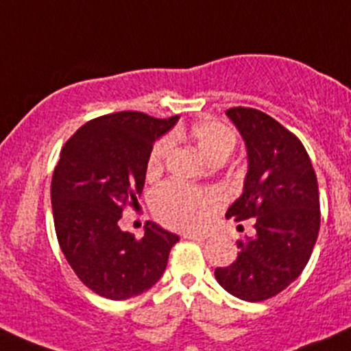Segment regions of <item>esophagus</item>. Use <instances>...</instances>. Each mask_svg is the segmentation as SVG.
<instances>
[{
  "label": "esophagus",
  "instance_id": "esophagus-1",
  "mask_svg": "<svg viewBox=\"0 0 351 351\" xmlns=\"http://www.w3.org/2000/svg\"><path fill=\"white\" fill-rule=\"evenodd\" d=\"M182 236H184L186 239H195V241H205L206 239V236L202 234V232H184Z\"/></svg>",
  "mask_w": 351,
  "mask_h": 351
}]
</instances>
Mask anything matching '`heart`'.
Returning a JSON list of instances; mask_svg holds the SVG:
<instances>
[{
	"instance_id": "1",
	"label": "heart",
	"mask_w": 351,
	"mask_h": 351,
	"mask_svg": "<svg viewBox=\"0 0 351 351\" xmlns=\"http://www.w3.org/2000/svg\"><path fill=\"white\" fill-rule=\"evenodd\" d=\"M188 136L203 156L213 162H223L236 148V132L219 120H199L189 128ZM170 136L158 139L152 148L146 162L148 176L162 170L167 156L172 152ZM219 203V196L210 191H198L178 182H167L152 193L153 213L170 228H202L208 220L210 212Z\"/></svg>"
}]
</instances>
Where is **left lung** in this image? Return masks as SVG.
Instances as JSON below:
<instances>
[{
	"label": "left lung",
	"mask_w": 351,
	"mask_h": 351,
	"mask_svg": "<svg viewBox=\"0 0 351 351\" xmlns=\"http://www.w3.org/2000/svg\"><path fill=\"white\" fill-rule=\"evenodd\" d=\"M248 149L243 195L226 217L253 219L255 236L238 239V258L215 279L245 302H263L288 288L308 262L320 228L317 176L305 146L267 113L246 106L226 112Z\"/></svg>",
	"instance_id": "obj_1"
}]
</instances>
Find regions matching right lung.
Instances as JSON below:
<instances>
[{"instance_id":"1","label":"right lung","mask_w":351,"mask_h":351,"mask_svg":"<svg viewBox=\"0 0 351 351\" xmlns=\"http://www.w3.org/2000/svg\"><path fill=\"white\" fill-rule=\"evenodd\" d=\"M178 120L110 113L86 122L60 152L51 179L56 238L77 278L103 298L128 300L152 288L179 241L155 222H146L141 239L119 226L125 210L139 206L153 143Z\"/></svg>"}]
</instances>
